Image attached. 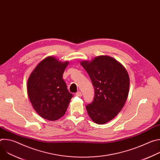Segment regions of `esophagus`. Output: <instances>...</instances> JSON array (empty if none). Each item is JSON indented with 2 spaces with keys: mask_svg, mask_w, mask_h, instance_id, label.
Returning <instances> with one entry per match:
<instances>
[{
  "mask_svg": "<svg viewBox=\"0 0 160 160\" xmlns=\"http://www.w3.org/2000/svg\"><path fill=\"white\" fill-rule=\"evenodd\" d=\"M76 96H78V97H81L82 96V92H80V91H78V92H77L76 93Z\"/></svg>",
  "mask_w": 160,
  "mask_h": 160,
  "instance_id": "esophagus-1",
  "label": "esophagus"
}]
</instances>
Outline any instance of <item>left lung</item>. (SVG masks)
Returning <instances> with one entry per match:
<instances>
[{"label":"left lung","instance_id":"8db88e82","mask_svg":"<svg viewBox=\"0 0 160 160\" xmlns=\"http://www.w3.org/2000/svg\"><path fill=\"white\" fill-rule=\"evenodd\" d=\"M81 65L88 74L94 87L93 101L86 105L89 117L98 124H104L115 118L123 108L129 92V76L117 60L106 56Z\"/></svg>","mask_w":160,"mask_h":160}]
</instances>
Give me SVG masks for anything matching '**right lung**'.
<instances>
[{
  "mask_svg": "<svg viewBox=\"0 0 160 160\" xmlns=\"http://www.w3.org/2000/svg\"><path fill=\"white\" fill-rule=\"evenodd\" d=\"M68 62L49 56L43 59L31 73L27 83L29 99L38 115L57 120L66 111L73 95L68 91L62 75Z\"/></svg>",
  "mask_w": 160,
  "mask_h": 160,
  "instance_id": "add662e5",
  "label": "right lung"
}]
</instances>
